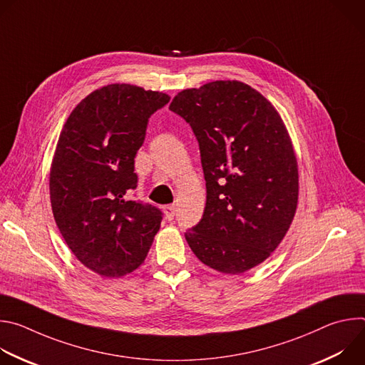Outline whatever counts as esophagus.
I'll return each instance as SVG.
<instances>
[{
	"label": "esophagus",
	"instance_id": "esophagus-1",
	"mask_svg": "<svg viewBox=\"0 0 365 365\" xmlns=\"http://www.w3.org/2000/svg\"><path fill=\"white\" fill-rule=\"evenodd\" d=\"M163 211H165L166 218H168L169 221H172V220L175 218V214H176V206H175V205H168V206L163 207Z\"/></svg>",
	"mask_w": 365,
	"mask_h": 365
}]
</instances>
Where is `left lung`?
Segmentation results:
<instances>
[{
    "label": "left lung",
    "instance_id": "obj_1",
    "mask_svg": "<svg viewBox=\"0 0 365 365\" xmlns=\"http://www.w3.org/2000/svg\"><path fill=\"white\" fill-rule=\"evenodd\" d=\"M169 108L190 125L206 182L202 220L185 232L189 247L227 274L263 263L286 235L299 193L296 155L279 113L238 81L185 89Z\"/></svg>",
    "mask_w": 365,
    "mask_h": 365
}]
</instances>
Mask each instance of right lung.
I'll return each mask as SVG.
<instances>
[{"label": "right lung", "mask_w": 365, "mask_h": 365, "mask_svg": "<svg viewBox=\"0 0 365 365\" xmlns=\"http://www.w3.org/2000/svg\"><path fill=\"white\" fill-rule=\"evenodd\" d=\"M170 101L163 92L114 83L72 111L50 169V202L71 251L102 277L125 276L144 262L163 212L133 200L134 159L148 118Z\"/></svg>", "instance_id": "right-lung-1"}]
</instances>
